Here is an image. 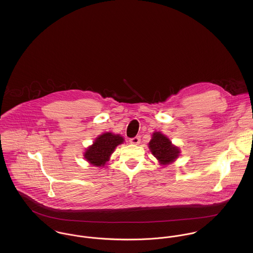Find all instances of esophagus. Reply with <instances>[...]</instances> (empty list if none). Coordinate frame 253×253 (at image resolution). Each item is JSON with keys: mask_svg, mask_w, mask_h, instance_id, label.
Returning <instances> with one entry per match:
<instances>
[{"mask_svg": "<svg viewBox=\"0 0 253 253\" xmlns=\"http://www.w3.org/2000/svg\"><path fill=\"white\" fill-rule=\"evenodd\" d=\"M129 142H130L131 144H139V143H140V136H135V137H133V138H130V139H129Z\"/></svg>", "mask_w": 253, "mask_h": 253, "instance_id": "1", "label": "esophagus"}]
</instances>
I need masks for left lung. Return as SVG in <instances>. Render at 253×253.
I'll use <instances>...</instances> for the list:
<instances>
[{
	"label": "left lung",
	"instance_id": "obj_1",
	"mask_svg": "<svg viewBox=\"0 0 253 253\" xmlns=\"http://www.w3.org/2000/svg\"><path fill=\"white\" fill-rule=\"evenodd\" d=\"M149 149L157 158L161 165L167 166L174 162L180 154V149L171 143V141L160 131L152 134L149 142Z\"/></svg>",
	"mask_w": 253,
	"mask_h": 253
}]
</instances>
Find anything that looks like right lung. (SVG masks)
Segmentation results:
<instances>
[{
  "instance_id": "add662e5",
  "label": "right lung",
  "mask_w": 253,
  "mask_h": 253,
  "mask_svg": "<svg viewBox=\"0 0 253 253\" xmlns=\"http://www.w3.org/2000/svg\"><path fill=\"white\" fill-rule=\"evenodd\" d=\"M124 141L120 134L105 132L95 138L93 144L85 150L84 157L94 167H104L116 147Z\"/></svg>"
}]
</instances>
